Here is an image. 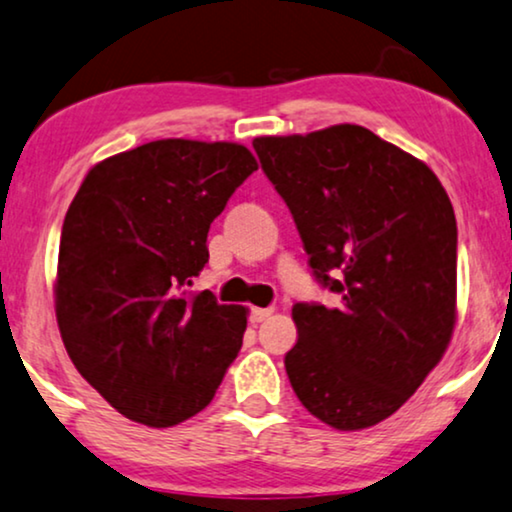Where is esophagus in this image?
Returning <instances> with one entry per match:
<instances>
[{
  "instance_id": "1",
  "label": "esophagus",
  "mask_w": 512,
  "mask_h": 512,
  "mask_svg": "<svg viewBox=\"0 0 512 512\" xmlns=\"http://www.w3.org/2000/svg\"><path fill=\"white\" fill-rule=\"evenodd\" d=\"M271 313H274V309H260V306H255V309L250 311V323L252 325H260L262 320H267Z\"/></svg>"
}]
</instances>
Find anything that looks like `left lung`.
<instances>
[{
  "instance_id": "obj_1",
  "label": "left lung",
  "mask_w": 512,
  "mask_h": 512,
  "mask_svg": "<svg viewBox=\"0 0 512 512\" xmlns=\"http://www.w3.org/2000/svg\"><path fill=\"white\" fill-rule=\"evenodd\" d=\"M337 306L295 304L285 353L313 417L360 431L398 412L456 323V220L424 161L356 124L252 140Z\"/></svg>"
}]
</instances>
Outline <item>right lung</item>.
I'll list each match as a JSON object with an SVG mask.
<instances>
[{
	"label": "right lung",
	"instance_id": "add662e5",
	"mask_svg": "<svg viewBox=\"0 0 512 512\" xmlns=\"http://www.w3.org/2000/svg\"><path fill=\"white\" fill-rule=\"evenodd\" d=\"M257 170L236 142L154 140L95 163L60 234L56 318L81 377L126 419L201 412L234 363L248 309L189 292L210 222Z\"/></svg>",
	"mask_w": 512,
	"mask_h": 512
}]
</instances>
